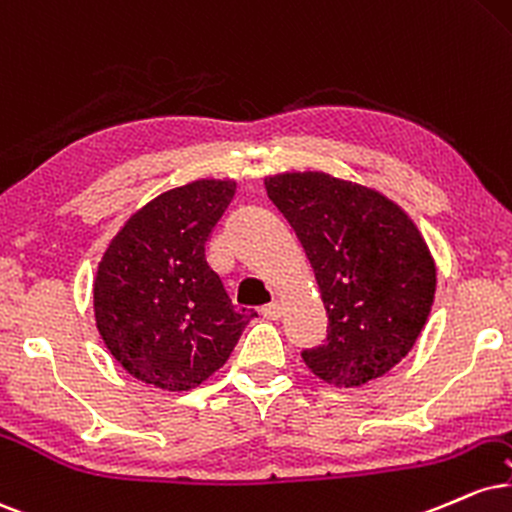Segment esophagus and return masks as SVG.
Masks as SVG:
<instances>
[{
  "instance_id": "esophagus-1",
  "label": "esophagus",
  "mask_w": 512,
  "mask_h": 512,
  "mask_svg": "<svg viewBox=\"0 0 512 512\" xmlns=\"http://www.w3.org/2000/svg\"><path fill=\"white\" fill-rule=\"evenodd\" d=\"M261 314L266 316L268 321H278V318L282 316V304L280 302H270L268 306H263Z\"/></svg>"
}]
</instances>
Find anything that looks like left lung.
Segmentation results:
<instances>
[{"mask_svg": "<svg viewBox=\"0 0 512 512\" xmlns=\"http://www.w3.org/2000/svg\"><path fill=\"white\" fill-rule=\"evenodd\" d=\"M314 268L326 345L302 352L321 381L359 388L410 354L431 314L436 263L422 232L381 191L328 172L263 179Z\"/></svg>", "mask_w": 512, "mask_h": 512, "instance_id": "1", "label": "left lung"}]
</instances>
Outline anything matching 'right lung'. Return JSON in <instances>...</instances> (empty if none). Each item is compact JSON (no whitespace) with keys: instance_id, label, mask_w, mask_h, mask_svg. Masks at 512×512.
Returning <instances> with one entry per match:
<instances>
[{"instance_id":"add662e5","label":"right lung","mask_w":512,"mask_h":512,"mask_svg":"<svg viewBox=\"0 0 512 512\" xmlns=\"http://www.w3.org/2000/svg\"><path fill=\"white\" fill-rule=\"evenodd\" d=\"M234 179H196L155 196L107 244L93 280L95 326L136 381L182 393L230 359L256 311H237L206 263Z\"/></svg>"}]
</instances>
